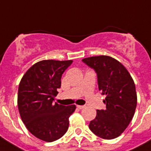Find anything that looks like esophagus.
<instances>
[{"instance_id": "34e87169", "label": "esophagus", "mask_w": 151, "mask_h": 151, "mask_svg": "<svg viewBox=\"0 0 151 151\" xmlns=\"http://www.w3.org/2000/svg\"><path fill=\"white\" fill-rule=\"evenodd\" d=\"M84 107H85L84 105H77V108H78L79 109H83Z\"/></svg>"}]
</instances>
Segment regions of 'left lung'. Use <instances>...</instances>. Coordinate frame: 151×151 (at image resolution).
<instances>
[{
    "label": "left lung",
    "mask_w": 151,
    "mask_h": 151,
    "mask_svg": "<svg viewBox=\"0 0 151 151\" xmlns=\"http://www.w3.org/2000/svg\"><path fill=\"white\" fill-rule=\"evenodd\" d=\"M82 62L96 71L99 90L105 96L106 109L96 110L89 129L104 139L118 137L133 119L137 106L134 80L126 68L110 56H93Z\"/></svg>",
    "instance_id": "obj_1"
}]
</instances>
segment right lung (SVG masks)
I'll use <instances>...</instances> for the list:
<instances>
[{
    "label": "right lung",
    "mask_w": 151,
    "mask_h": 151,
    "mask_svg": "<svg viewBox=\"0 0 151 151\" xmlns=\"http://www.w3.org/2000/svg\"><path fill=\"white\" fill-rule=\"evenodd\" d=\"M72 60H42L24 75L18 87L17 106L27 129L45 142H54L68 131V118L76 105L65 106L54 102L61 77Z\"/></svg>",
    "instance_id": "1"
}]
</instances>
